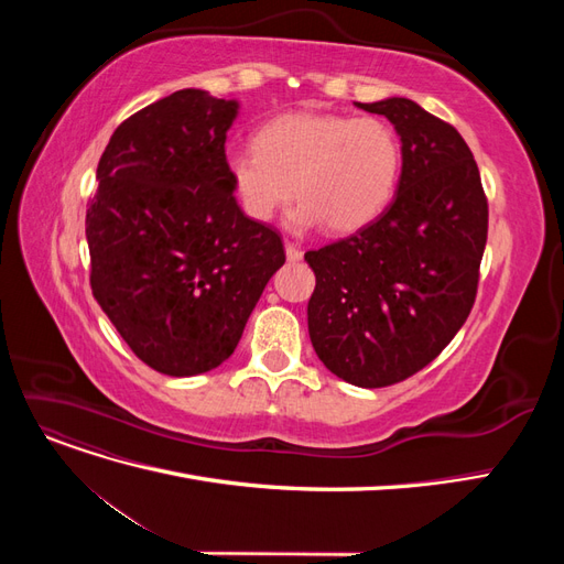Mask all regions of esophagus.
Listing matches in <instances>:
<instances>
[{"mask_svg": "<svg viewBox=\"0 0 564 564\" xmlns=\"http://www.w3.org/2000/svg\"><path fill=\"white\" fill-rule=\"evenodd\" d=\"M284 251H286V259L292 261V263H296V261H301V259H303V251H301V247H299V245H294V242H284Z\"/></svg>", "mask_w": 564, "mask_h": 564, "instance_id": "esophagus-1", "label": "esophagus"}]
</instances>
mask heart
<instances>
[{"label": "heart", "mask_w": 564, "mask_h": 564, "mask_svg": "<svg viewBox=\"0 0 564 564\" xmlns=\"http://www.w3.org/2000/svg\"><path fill=\"white\" fill-rule=\"evenodd\" d=\"M226 172L242 212L268 224L289 197V226L355 232L379 218L402 172L395 129L379 117L296 110L268 119L253 148H235Z\"/></svg>", "instance_id": "b5f03b06"}]
</instances>
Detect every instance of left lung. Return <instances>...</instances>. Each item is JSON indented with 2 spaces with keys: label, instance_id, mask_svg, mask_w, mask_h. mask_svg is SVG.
<instances>
[{
  "label": "left lung",
  "instance_id": "obj_1",
  "mask_svg": "<svg viewBox=\"0 0 564 564\" xmlns=\"http://www.w3.org/2000/svg\"><path fill=\"white\" fill-rule=\"evenodd\" d=\"M383 115L402 143L388 209L355 235L305 253L313 348L338 379L400 383L445 350L477 294L487 197L460 133L409 98L355 104Z\"/></svg>",
  "mask_w": 564,
  "mask_h": 564
}]
</instances>
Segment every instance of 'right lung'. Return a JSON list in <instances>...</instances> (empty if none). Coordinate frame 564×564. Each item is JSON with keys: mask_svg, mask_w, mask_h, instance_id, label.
Returning a JSON list of instances; mask_svg holds the SVG:
<instances>
[{"mask_svg": "<svg viewBox=\"0 0 564 564\" xmlns=\"http://www.w3.org/2000/svg\"><path fill=\"white\" fill-rule=\"evenodd\" d=\"M240 104L181 89L115 129L87 209L91 292L133 355L166 377L226 362L268 280L278 230L235 199L226 133Z\"/></svg>", "mask_w": 564, "mask_h": 564, "instance_id": "right-lung-1", "label": "right lung"}]
</instances>
